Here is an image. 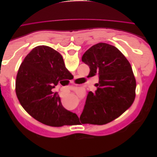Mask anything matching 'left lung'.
Wrapping results in <instances>:
<instances>
[{
  "label": "left lung",
  "mask_w": 157,
  "mask_h": 157,
  "mask_svg": "<svg viewBox=\"0 0 157 157\" xmlns=\"http://www.w3.org/2000/svg\"><path fill=\"white\" fill-rule=\"evenodd\" d=\"M82 61L89 66L88 77L98 75L99 87L95 92H88L80 122L107 124L120 117L134 101L136 82L131 65L116 47L102 42L85 52Z\"/></svg>",
  "instance_id": "8db88e82"
}]
</instances>
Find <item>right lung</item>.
<instances>
[{"instance_id": "right-lung-1", "label": "right lung", "mask_w": 157, "mask_h": 157, "mask_svg": "<svg viewBox=\"0 0 157 157\" xmlns=\"http://www.w3.org/2000/svg\"><path fill=\"white\" fill-rule=\"evenodd\" d=\"M70 75L59 52L47 46L35 47L25 57L17 74L19 101L42 124L54 127L76 124L78 116L65 109L60 98L52 91L59 82L68 80Z\"/></svg>"}]
</instances>
